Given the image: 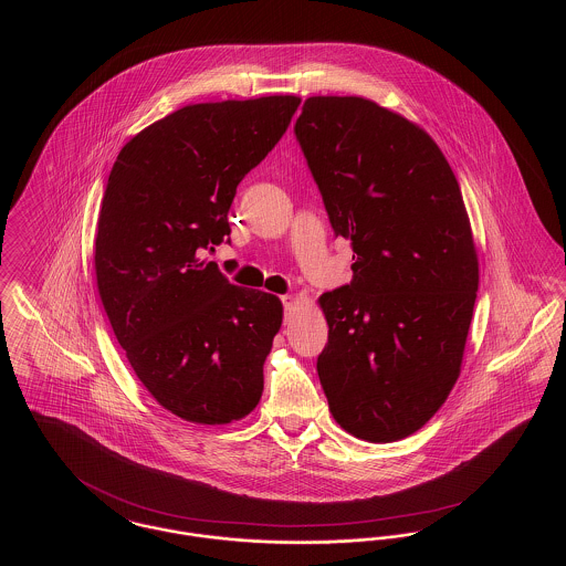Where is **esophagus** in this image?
Wrapping results in <instances>:
<instances>
[{
  "mask_svg": "<svg viewBox=\"0 0 566 566\" xmlns=\"http://www.w3.org/2000/svg\"><path fill=\"white\" fill-rule=\"evenodd\" d=\"M282 303H284V310L289 312L293 307V303H295V296L284 295L282 296Z\"/></svg>",
  "mask_w": 566,
  "mask_h": 566,
  "instance_id": "1",
  "label": "esophagus"
}]
</instances>
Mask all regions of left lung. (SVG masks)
<instances>
[{"label": "left lung", "mask_w": 566, "mask_h": 566, "mask_svg": "<svg viewBox=\"0 0 566 566\" xmlns=\"http://www.w3.org/2000/svg\"><path fill=\"white\" fill-rule=\"evenodd\" d=\"M295 135L350 284L318 303V377L344 431L371 443L422 429L454 388L480 284L457 176L431 135L365 97L318 95Z\"/></svg>", "instance_id": "obj_1"}]
</instances>
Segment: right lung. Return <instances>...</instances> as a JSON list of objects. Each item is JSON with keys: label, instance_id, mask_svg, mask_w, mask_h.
<instances>
[{"label": "right lung", "instance_id": "right-lung-1", "mask_svg": "<svg viewBox=\"0 0 566 566\" xmlns=\"http://www.w3.org/2000/svg\"><path fill=\"white\" fill-rule=\"evenodd\" d=\"M301 99L192 104L132 137L104 192L95 275L135 376L195 424L245 418L282 326L275 295L231 284L203 250L229 233L243 176L286 134Z\"/></svg>", "mask_w": 566, "mask_h": 566}]
</instances>
